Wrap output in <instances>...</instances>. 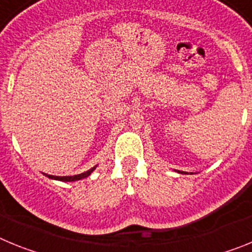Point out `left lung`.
<instances>
[{"label": "left lung", "instance_id": "left-lung-1", "mask_svg": "<svg viewBox=\"0 0 252 252\" xmlns=\"http://www.w3.org/2000/svg\"><path fill=\"white\" fill-rule=\"evenodd\" d=\"M178 173H179V174H189V173H187V171H179V170H177ZM190 174H192V173H190Z\"/></svg>", "mask_w": 252, "mask_h": 252}]
</instances>
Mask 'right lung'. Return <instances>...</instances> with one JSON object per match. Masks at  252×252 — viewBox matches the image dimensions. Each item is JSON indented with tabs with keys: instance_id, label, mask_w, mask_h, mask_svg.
Instances as JSON below:
<instances>
[{
	"instance_id": "right-lung-1",
	"label": "right lung",
	"mask_w": 252,
	"mask_h": 252,
	"mask_svg": "<svg viewBox=\"0 0 252 252\" xmlns=\"http://www.w3.org/2000/svg\"><path fill=\"white\" fill-rule=\"evenodd\" d=\"M97 168V165L93 166L92 169H90V170L84 171V173H81V174H77V175H72V177H57V175H50V174H45V173H43L45 177H48L49 179H54V180H60V182H77V180H81V179H84V178H88L91 174H92L93 171H94V169Z\"/></svg>"
}]
</instances>
